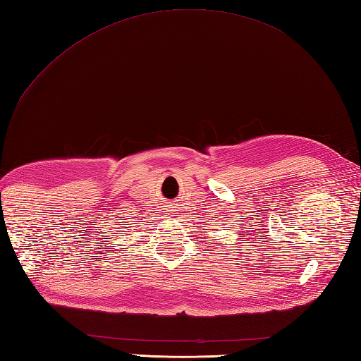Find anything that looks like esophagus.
I'll return each instance as SVG.
<instances>
[{"label": "esophagus", "instance_id": "obj_1", "mask_svg": "<svg viewBox=\"0 0 361 361\" xmlns=\"http://www.w3.org/2000/svg\"><path fill=\"white\" fill-rule=\"evenodd\" d=\"M170 208H171V207H170ZM170 213H171V214H174V210H170Z\"/></svg>", "mask_w": 361, "mask_h": 361}]
</instances>
